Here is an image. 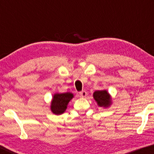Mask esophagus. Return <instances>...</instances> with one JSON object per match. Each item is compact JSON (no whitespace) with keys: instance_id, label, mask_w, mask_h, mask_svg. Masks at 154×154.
<instances>
[{"instance_id":"esophagus-1","label":"esophagus","mask_w":154,"mask_h":154,"mask_svg":"<svg viewBox=\"0 0 154 154\" xmlns=\"http://www.w3.org/2000/svg\"><path fill=\"white\" fill-rule=\"evenodd\" d=\"M79 96L81 97H85L87 96V92L85 91V90L80 92H79Z\"/></svg>"}]
</instances>
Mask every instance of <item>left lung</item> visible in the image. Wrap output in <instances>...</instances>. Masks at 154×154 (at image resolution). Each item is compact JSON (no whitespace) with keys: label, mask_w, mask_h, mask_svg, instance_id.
<instances>
[{"label":"left lung","mask_w":154,"mask_h":154,"mask_svg":"<svg viewBox=\"0 0 154 154\" xmlns=\"http://www.w3.org/2000/svg\"><path fill=\"white\" fill-rule=\"evenodd\" d=\"M94 100L100 106H109L111 104V98L106 90H97L93 94Z\"/></svg>","instance_id":"8db88e82"}]
</instances>
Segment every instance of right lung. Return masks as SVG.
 Wrapping results in <instances>:
<instances>
[{
    "mask_svg": "<svg viewBox=\"0 0 154 154\" xmlns=\"http://www.w3.org/2000/svg\"><path fill=\"white\" fill-rule=\"evenodd\" d=\"M73 94L70 92L55 94L51 103V111L56 115H60L66 110L67 104L73 98Z\"/></svg>",
    "mask_w": 154,
    "mask_h": 154,
    "instance_id": "1",
    "label": "right lung"
}]
</instances>
